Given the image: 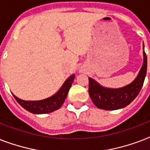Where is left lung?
I'll return each instance as SVG.
<instances>
[{
	"mask_svg": "<svg viewBox=\"0 0 150 150\" xmlns=\"http://www.w3.org/2000/svg\"><path fill=\"white\" fill-rule=\"evenodd\" d=\"M147 70V57L143 45V64L139 73L131 84L119 89L105 88L89 78V94L92 101L100 109L112 110L123 108L132 102L139 93Z\"/></svg>",
	"mask_w": 150,
	"mask_h": 150,
	"instance_id": "obj_1",
	"label": "left lung"
}]
</instances>
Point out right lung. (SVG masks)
<instances>
[{
  "label": "right lung",
  "mask_w": 150,
  "mask_h": 150,
  "mask_svg": "<svg viewBox=\"0 0 150 150\" xmlns=\"http://www.w3.org/2000/svg\"><path fill=\"white\" fill-rule=\"evenodd\" d=\"M74 79H75V75L73 74L66 80L63 86L61 87V89L54 96L45 100H37V101H26L18 98L14 94L12 95L16 101L28 111L36 114H47L57 110L62 106L68 96V91L71 86Z\"/></svg>",
  "instance_id": "add662e5"
}]
</instances>
